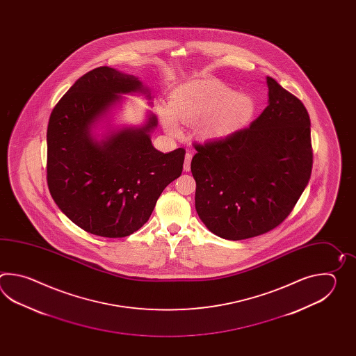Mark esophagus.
<instances>
[{
	"label": "esophagus",
	"mask_w": 356,
	"mask_h": 356,
	"mask_svg": "<svg viewBox=\"0 0 356 356\" xmlns=\"http://www.w3.org/2000/svg\"><path fill=\"white\" fill-rule=\"evenodd\" d=\"M191 160H192V152H187L186 158H184V165H183L186 172H188L189 169H191Z\"/></svg>",
	"instance_id": "34e87169"
}]
</instances>
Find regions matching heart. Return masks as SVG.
Segmentation results:
<instances>
[{
	"mask_svg": "<svg viewBox=\"0 0 356 356\" xmlns=\"http://www.w3.org/2000/svg\"><path fill=\"white\" fill-rule=\"evenodd\" d=\"M254 111L253 100L235 94L218 80H196L181 85L170 97V109L160 108L164 127L179 134L181 124H197L201 136L221 138L239 129Z\"/></svg>",
	"mask_w": 356,
	"mask_h": 356,
	"instance_id": "heart-1",
	"label": "heart"
}]
</instances>
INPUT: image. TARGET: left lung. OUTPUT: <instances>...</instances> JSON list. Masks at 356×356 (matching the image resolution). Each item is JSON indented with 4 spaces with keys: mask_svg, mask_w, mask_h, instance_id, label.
<instances>
[{
    "mask_svg": "<svg viewBox=\"0 0 356 356\" xmlns=\"http://www.w3.org/2000/svg\"><path fill=\"white\" fill-rule=\"evenodd\" d=\"M268 106L250 127L193 143L196 210L213 234L242 241L266 234L293 211L312 175L309 114L267 77Z\"/></svg>",
    "mask_w": 356,
    "mask_h": 356,
    "instance_id": "left-lung-1",
    "label": "left lung"
}]
</instances>
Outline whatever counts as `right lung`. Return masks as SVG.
I'll list each match as a JSON object with an SVG mask.
<instances>
[{
    "mask_svg": "<svg viewBox=\"0 0 356 356\" xmlns=\"http://www.w3.org/2000/svg\"><path fill=\"white\" fill-rule=\"evenodd\" d=\"M141 90L136 76L94 68L81 76L51 113L47 129V184L68 219L91 234L123 238L152 215L161 192L181 175L186 150L158 152L143 129H121L103 144L90 127L120 97Z\"/></svg>",
    "mask_w": 356,
    "mask_h": 356,
    "instance_id": "obj_1",
    "label": "right lung"
}]
</instances>
